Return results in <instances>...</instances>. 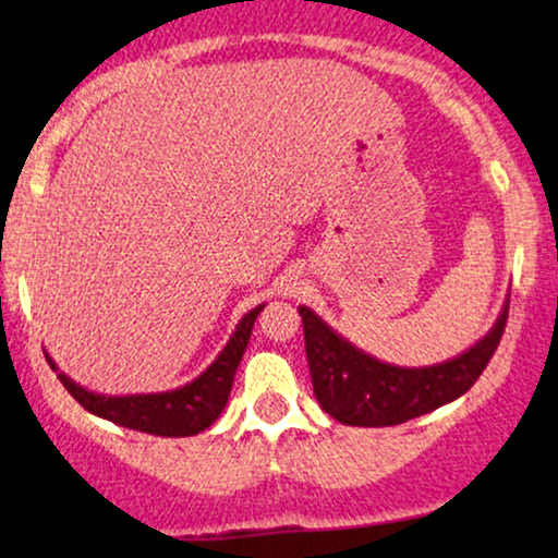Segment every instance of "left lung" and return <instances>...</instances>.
<instances>
[{
	"mask_svg": "<svg viewBox=\"0 0 558 558\" xmlns=\"http://www.w3.org/2000/svg\"><path fill=\"white\" fill-rule=\"evenodd\" d=\"M299 315L319 407L343 425L388 427L422 417L475 386L504 336L509 301L475 345L430 367H396L380 362L338 336L310 306H299Z\"/></svg>",
	"mask_w": 558,
	"mask_h": 558,
	"instance_id": "8db88e82",
	"label": "left lung"
}]
</instances>
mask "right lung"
I'll list each match as a JSON object with an SVG mask.
<instances>
[{
	"mask_svg": "<svg viewBox=\"0 0 558 558\" xmlns=\"http://www.w3.org/2000/svg\"><path fill=\"white\" fill-rule=\"evenodd\" d=\"M265 304L254 306L252 312L241 317L235 325L233 336L226 343V349L217 354V360L204 369L196 380L185 383L175 390H162V393H131V396H105L94 393V390L78 386L70 380L65 373H57L68 393L81 403L86 412L96 414L101 420H110L120 427H131V430L159 435V438H185V435H196L207 430L213 422L220 417L226 409L230 388H233L235 369H239L243 351H246L248 338H252L254 319ZM47 360L57 369L52 356Z\"/></svg>",
	"mask_w": 558,
	"mask_h": 558,
	"instance_id": "1",
	"label": "right lung"
}]
</instances>
